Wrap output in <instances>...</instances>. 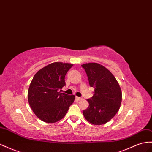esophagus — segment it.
Masks as SVG:
<instances>
[{"label": "esophagus", "mask_w": 152, "mask_h": 152, "mask_svg": "<svg viewBox=\"0 0 152 152\" xmlns=\"http://www.w3.org/2000/svg\"><path fill=\"white\" fill-rule=\"evenodd\" d=\"M76 99L77 100H81L82 99H83V98H80V97H77V96H76Z\"/></svg>", "instance_id": "34e87169"}]
</instances>
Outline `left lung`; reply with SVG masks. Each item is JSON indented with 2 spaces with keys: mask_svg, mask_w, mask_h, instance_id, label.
Masks as SVG:
<instances>
[{
  "mask_svg": "<svg viewBox=\"0 0 152 152\" xmlns=\"http://www.w3.org/2000/svg\"><path fill=\"white\" fill-rule=\"evenodd\" d=\"M89 84L95 88L94 95L87 100L89 107L83 110L86 120L94 125H103L110 121L120 109L121 90L116 78L109 69L96 63L82 65Z\"/></svg>",
  "mask_w": 152,
  "mask_h": 152,
  "instance_id": "8db88e82",
  "label": "left lung"
}]
</instances>
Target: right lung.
Returning <instances> with one entry per match:
<instances>
[{
	"mask_svg": "<svg viewBox=\"0 0 152 152\" xmlns=\"http://www.w3.org/2000/svg\"><path fill=\"white\" fill-rule=\"evenodd\" d=\"M73 66L56 62L42 68L34 75L28 90V101L36 116L46 123H55L66 115L75 96L59 91L64 77Z\"/></svg>",
	"mask_w": 152,
	"mask_h": 152,
	"instance_id": "right-lung-1",
	"label": "right lung"
}]
</instances>
